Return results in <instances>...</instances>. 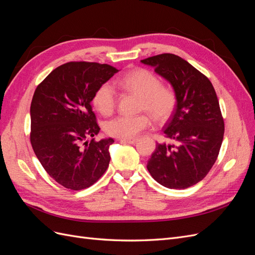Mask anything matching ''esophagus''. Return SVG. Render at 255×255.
Wrapping results in <instances>:
<instances>
[{"instance_id":"34e87169","label":"esophagus","mask_w":255,"mask_h":255,"mask_svg":"<svg viewBox=\"0 0 255 255\" xmlns=\"http://www.w3.org/2000/svg\"><path fill=\"white\" fill-rule=\"evenodd\" d=\"M138 139L137 138H129V139H120L121 142H128V143H135Z\"/></svg>"}]
</instances>
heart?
Here are the masks:
<instances>
[{"instance_id": "heart-1", "label": "heart", "mask_w": 255, "mask_h": 255, "mask_svg": "<svg viewBox=\"0 0 255 255\" xmlns=\"http://www.w3.org/2000/svg\"><path fill=\"white\" fill-rule=\"evenodd\" d=\"M120 88L141 97L140 111L148 112L158 123L170 119L176 111L179 97L174 88L163 85L158 76L148 69L138 68L116 80ZM117 103V95L111 83H103L92 96V104L103 116L111 115ZM151 126L149 115H120L104 123L107 135L121 139H129Z\"/></svg>"}]
</instances>
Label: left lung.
<instances>
[{"label": "left lung", "mask_w": 255, "mask_h": 255, "mask_svg": "<svg viewBox=\"0 0 255 255\" xmlns=\"http://www.w3.org/2000/svg\"><path fill=\"white\" fill-rule=\"evenodd\" d=\"M171 83L179 103L164 128L174 144L157 143L146 168L157 183L185 189L202 181L214 166L225 121L211 81L188 61L170 53L141 60Z\"/></svg>", "instance_id": "8db88e82"}]
</instances>
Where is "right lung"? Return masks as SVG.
I'll return each instance as SVG.
<instances>
[{
	"instance_id": "obj_1",
	"label": "right lung",
	"mask_w": 255,
	"mask_h": 255,
	"mask_svg": "<svg viewBox=\"0 0 255 255\" xmlns=\"http://www.w3.org/2000/svg\"><path fill=\"white\" fill-rule=\"evenodd\" d=\"M119 70L107 64L70 61L38 85L30 104L29 139L44 170L61 186L82 190L110 165L113 138L96 140L100 127L90 102Z\"/></svg>"
}]
</instances>
